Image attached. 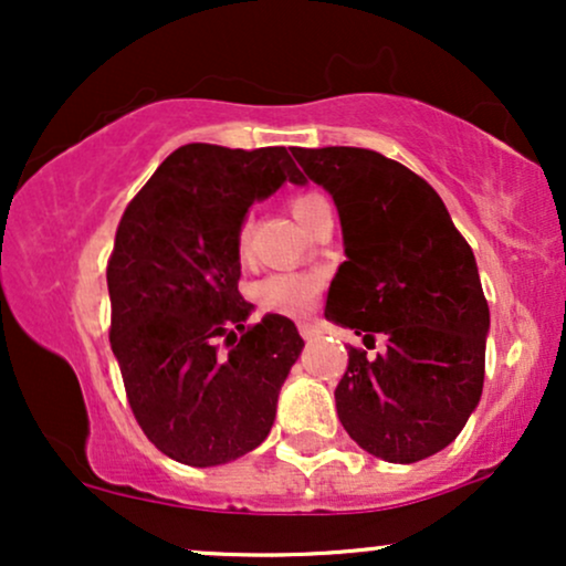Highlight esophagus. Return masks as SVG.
<instances>
[{"label":"esophagus","instance_id":"esophagus-1","mask_svg":"<svg viewBox=\"0 0 566 566\" xmlns=\"http://www.w3.org/2000/svg\"><path fill=\"white\" fill-rule=\"evenodd\" d=\"M297 329H301V335L305 337V340H314V337L319 335V333H316V327H314V324H311V322H301V324H297Z\"/></svg>","mask_w":566,"mask_h":566}]
</instances>
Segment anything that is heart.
Returning a JSON list of instances; mask_svg holds the SVG:
<instances>
[{"instance_id": "heart-1", "label": "heart", "mask_w": 566, "mask_h": 566, "mask_svg": "<svg viewBox=\"0 0 566 566\" xmlns=\"http://www.w3.org/2000/svg\"><path fill=\"white\" fill-rule=\"evenodd\" d=\"M292 216L297 218V223L308 229V223L319 216L322 210H327L329 201L316 191H305L292 197L290 201ZM237 255L247 261L250 255V226H242L237 233ZM322 290V276L316 274H295V271H282V274L265 276L255 287V301L263 311L282 316H303L308 314L316 305V295Z\"/></svg>"}]
</instances>
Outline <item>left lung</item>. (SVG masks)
I'll use <instances>...</instances> for the list:
<instances>
[{"instance_id":"obj_1","label":"left lung","mask_w":566,"mask_h":566,"mask_svg":"<svg viewBox=\"0 0 566 566\" xmlns=\"http://www.w3.org/2000/svg\"><path fill=\"white\" fill-rule=\"evenodd\" d=\"M303 180L333 197L340 263L324 316L386 350L350 348L335 388L348 437L388 463L431 458L482 399L490 333L476 258L420 175L378 151L292 148Z\"/></svg>"}]
</instances>
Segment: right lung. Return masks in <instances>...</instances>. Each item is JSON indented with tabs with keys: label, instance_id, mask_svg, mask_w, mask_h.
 I'll return each instance as SVG.
<instances>
[{
	"label": "right lung",
	"instance_id": "add662e5",
	"mask_svg": "<svg viewBox=\"0 0 566 566\" xmlns=\"http://www.w3.org/2000/svg\"><path fill=\"white\" fill-rule=\"evenodd\" d=\"M305 184L284 146L188 143L127 205L108 261L112 350L148 441L193 469L269 437L303 337L287 316L247 327L237 233L252 201ZM218 339L224 340L220 349Z\"/></svg>",
	"mask_w": 566,
	"mask_h": 566
}]
</instances>
